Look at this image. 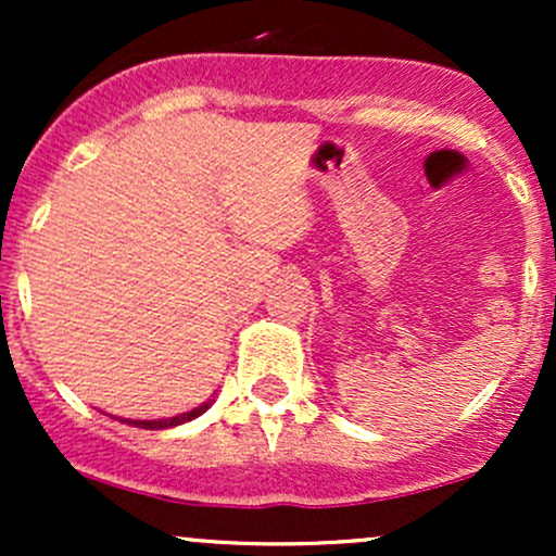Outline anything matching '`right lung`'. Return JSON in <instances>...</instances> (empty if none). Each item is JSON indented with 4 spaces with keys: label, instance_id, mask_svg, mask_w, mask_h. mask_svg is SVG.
<instances>
[{
    "label": "right lung",
    "instance_id": "right-lung-1",
    "mask_svg": "<svg viewBox=\"0 0 556 556\" xmlns=\"http://www.w3.org/2000/svg\"><path fill=\"white\" fill-rule=\"evenodd\" d=\"M214 405V400H206L201 402V405L193 407V410L188 413H180V416H172V418H156V420H132V418H117L123 420L127 426H136V429H149V431H159V429H172V426H180V424H188V420H193L198 416H203V413L208 410V407Z\"/></svg>",
    "mask_w": 556,
    "mask_h": 556
}]
</instances>
